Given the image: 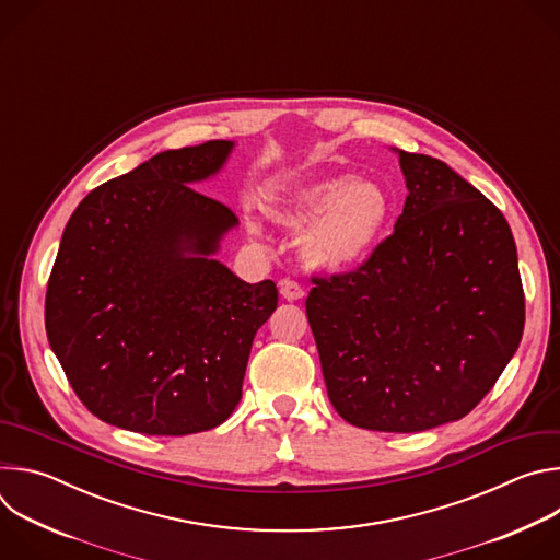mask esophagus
Listing matches in <instances>:
<instances>
[{
    "label": "esophagus",
    "mask_w": 560,
    "mask_h": 560,
    "mask_svg": "<svg viewBox=\"0 0 560 560\" xmlns=\"http://www.w3.org/2000/svg\"><path fill=\"white\" fill-rule=\"evenodd\" d=\"M279 290H281V296H283L285 301H299V299H303V294H305V290L301 288V283H296V281H292V279H281Z\"/></svg>",
    "instance_id": "obj_1"
}]
</instances>
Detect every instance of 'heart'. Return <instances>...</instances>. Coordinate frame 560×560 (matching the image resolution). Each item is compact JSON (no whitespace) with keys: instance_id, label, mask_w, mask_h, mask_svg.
Wrapping results in <instances>:
<instances>
[{"instance_id":"1","label":"heart","mask_w":560,"mask_h":560,"mask_svg":"<svg viewBox=\"0 0 560 560\" xmlns=\"http://www.w3.org/2000/svg\"><path fill=\"white\" fill-rule=\"evenodd\" d=\"M270 217L285 230L303 228L299 248L307 266L341 272L363 264L378 248L392 203L376 182L330 175L285 188Z\"/></svg>"}]
</instances>
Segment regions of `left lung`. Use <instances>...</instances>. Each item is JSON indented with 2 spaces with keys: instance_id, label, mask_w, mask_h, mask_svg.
I'll return each instance as SVG.
<instances>
[{
  "instance_id": "1",
  "label": "left lung",
  "mask_w": 560,
  "mask_h": 560,
  "mask_svg": "<svg viewBox=\"0 0 560 560\" xmlns=\"http://www.w3.org/2000/svg\"><path fill=\"white\" fill-rule=\"evenodd\" d=\"M408 199L365 264L312 279L307 322L352 425L423 432L469 415L518 350L525 296L503 212L441 159L396 150Z\"/></svg>"
}]
</instances>
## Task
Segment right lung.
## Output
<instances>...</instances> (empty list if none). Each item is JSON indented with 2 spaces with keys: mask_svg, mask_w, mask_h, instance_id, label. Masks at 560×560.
<instances>
[{
  "mask_svg": "<svg viewBox=\"0 0 560 560\" xmlns=\"http://www.w3.org/2000/svg\"><path fill=\"white\" fill-rule=\"evenodd\" d=\"M234 141L166 150L102 184L61 234L46 290V335L97 419L150 436L221 425L242 401L257 330L277 285L246 283L214 255L234 212L192 186Z\"/></svg>",
  "mask_w": 560,
  "mask_h": 560,
  "instance_id": "1",
  "label": "right lung"
}]
</instances>
